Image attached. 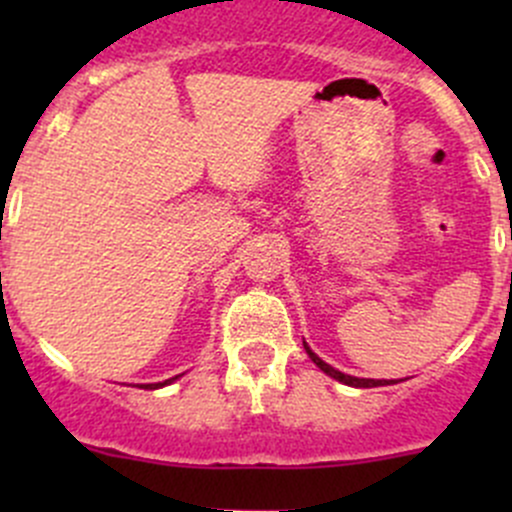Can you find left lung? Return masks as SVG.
Wrapping results in <instances>:
<instances>
[{
    "label": "left lung",
    "instance_id": "obj_1",
    "mask_svg": "<svg viewBox=\"0 0 512 512\" xmlns=\"http://www.w3.org/2000/svg\"><path fill=\"white\" fill-rule=\"evenodd\" d=\"M304 349H307V354H309V359L314 361V364L319 366V369L324 371V374H329L332 376V379H337V381H342V384H347V386H356V389H371V386H386V384H396L394 379H356V376H349V374H342V371L339 369H334V366H329L327 361H322L319 359L317 354L312 352V349L307 347V344H304Z\"/></svg>",
    "mask_w": 512,
    "mask_h": 512
}]
</instances>
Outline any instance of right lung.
Segmentation results:
<instances>
[{"instance_id":"add662e5","label":"right lung","mask_w":512,"mask_h":512,"mask_svg":"<svg viewBox=\"0 0 512 512\" xmlns=\"http://www.w3.org/2000/svg\"><path fill=\"white\" fill-rule=\"evenodd\" d=\"M175 379H178V376H173V379H168V381H160V384H143V389H160V386H165V384H173Z\"/></svg>"}]
</instances>
